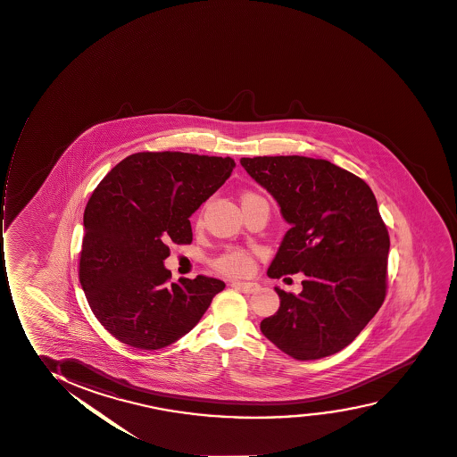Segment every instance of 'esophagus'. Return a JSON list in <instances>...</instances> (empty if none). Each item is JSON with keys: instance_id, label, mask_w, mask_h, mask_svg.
<instances>
[{"instance_id": "34e87169", "label": "esophagus", "mask_w": 457, "mask_h": 457, "mask_svg": "<svg viewBox=\"0 0 457 457\" xmlns=\"http://www.w3.org/2000/svg\"><path fill=\"white\" fill-rule=\"evenodd\" d=\"M231 287H235L237 290L247 293V295H252V293H256L259 290L258 282H242V280H235V282H231Z\"/></svg>"}]
</instances>
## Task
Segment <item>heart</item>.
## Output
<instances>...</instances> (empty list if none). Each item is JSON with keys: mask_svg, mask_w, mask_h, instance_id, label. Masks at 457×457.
<instances>
[{"mask_svg": "<svg viewBox=\"0 0 457 457\" xmlns=\"http://www.w3.org/2000/svg\"><path fill=\"white\" fill-rule=\"evenodd\" d=\"M248 196H256V195L245 193L242 198H248ZM213 267L222 275L239 278V276L250 275L253 271L254 264L253 259L247 252L239 248H230L213 261Z\"/></svg>", "mask_w": 457, "mask_h": 457, "instance_id": "heart-1", "label": "heart"}]
</instances>
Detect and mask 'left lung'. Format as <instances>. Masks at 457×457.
Instances as JSON below:
<instances>
[{
  "mask_svg": "<svg viewBox=\"0 0 457 457\" xmlns=\"http://www.w3.org/2000/svg\"><path fill=\"white\" fill-rule=\"evenodd\" d=\"M241 165L290 224L267 275H303L299 295L275 287L280 307L261 322L262 335L297 361L341 352L386 292L390 237L371 188L330 161L305 156L241 158Z\"/></svg>",
  "mask_w": 457,
  "mask_h": 457,
  "instance_id": "8db88e82",
  "label": "left lung"
}]
</instances>
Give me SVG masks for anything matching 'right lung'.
Masks as SVG:
<instances>
[{
  "label": "right lung",
  "instance_id": "right-lung-1",
  "mask_svg": "<svg viewBox=\"0 0 457 457\" xmlns=\"http://www.w3.org/2000/svg\"><path fill=\"white\" fill-rule=\"evenodd\" d=\"M235 161L141 152L116 164L84 210L79 282L105 330L122 344L158 350L187 335L222 280L170 282V244H190L188 218L230 178Z\"/></svg>",
  "mask_w": 457,
  "mask_h": 457
}]
</instances>
